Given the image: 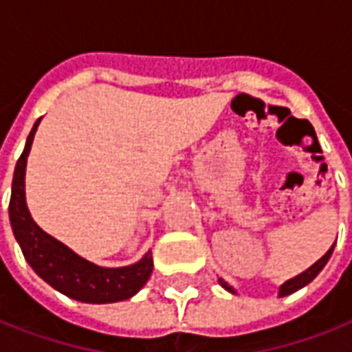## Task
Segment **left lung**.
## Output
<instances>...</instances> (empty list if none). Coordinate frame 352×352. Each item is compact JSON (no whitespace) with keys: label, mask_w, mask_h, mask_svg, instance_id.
Returning a JSON list of instances; mask_svg holds the SVG:
<instances>
[{"label":"left lung","mask_w":352,"mask_h":352,"mask_svg":"<svg viewBox=\"0 0 352 352\" xmlns=\"http://www.w3.org/2000/svg\"><path fill=\"white\" fill-rule=\"evenodd\" d=\"M332 250H334V244H332L331 250H329V252H327L325 255H323V257H321L320 261H318V263L312 264V266H310V268L307 270V272H303V274H299L298 277H294V279L287 280V283H285V285L280 287L279 298H285V296H288V294L296 292V290H299V288H303L305 285H309L310 280L314 279L316 275L320 274L321 270H323V266H325V264H327V261L331 258ZM219 283H220V287H224L226 290H230V292L235 294V290H233V288H231L230 285H228V283H226L224 279H219Z\"/></svg>","instance_id":"1"}]
</instances>
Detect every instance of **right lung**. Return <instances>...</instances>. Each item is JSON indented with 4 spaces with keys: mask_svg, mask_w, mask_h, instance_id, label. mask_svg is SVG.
Wrapping results in <instances>:
<instances>
[{
    "mask_svg": "<svg viewBox=\"0 0 352 352\" xmlns=\"http://www.w3.org/2000/svg\"><path fill=\"white\" fill-rule=\"evenodd\" d=\"M40 119L34 122L25 148L18 157L12 178L9 217L14 236L31 268L54 290L82 303H116L138 294L154 270L151 252L139 263L124 268H100L40 230L25 204V165L32 138Z\"/></svg>",
    "mask_w": 352,
    "mask_h": 352,
    "instance_id": "1",
    "label": "right lung"
}]
</instances>
